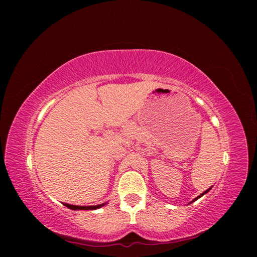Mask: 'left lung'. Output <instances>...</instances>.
<instances>
[{
    "label": "left lung",
    "instance_id": "8db88e82",
    "mask_svg": "<svg viewBox=\"0 0 257 257\" xmlns=\"http://www.w3.org/2000/svg\"><path fill=\"white\" fill-rule=\"evenodd\" d=\"M211 188H212V187H211ZM211 188H209V189H207V190H206V191H204V192H203V193H202V194H200V195H199V196H196V198H195V199H194V200H193V201H192V202H194V201H195V200H198V199H199V198H201V196H202V195H204V194H205V193H207V192H209V191H210V190H211Z\"/></svg>",
    "mask_w": 257,
    "mask_h": 257
}]
</instances>
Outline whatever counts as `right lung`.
<instances>
[{"label":"right lung","instance_id":"add662e5","mask_svg":"<svg viewBox=\"0 0 257 257\" xmlns=\"http://www.w3.org/2000/svg\"><path fill=\"white\" fill-rule=\"evenodd\" d=\"M106 203L98 204V205H90V206H80V205H72L68 203H64L65 206H67L68 209H72V210H96V209H99V207L103 206Z\"/></svg>","mask_w":257,"mask_h":257}]
</instances>
